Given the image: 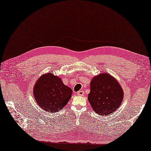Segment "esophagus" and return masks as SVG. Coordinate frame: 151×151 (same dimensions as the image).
I'll use <instances>...</instances> for the list:
<instances>
[{"label": "esophagus", "mask_w": 151, "mask_h": 151, "mask_svg": "<svg viewBox=\"0 0 151 151\" xmlns=\"http://www.w3.org/2000/svg\"><path fill=\"white\" fill-rule=\"evenodd\" d=\"M84 91H79L78 92H77V94L79 96H83L84 95Z\"/></svg>", "instance_id": "esophagus-1"}]
</instances>
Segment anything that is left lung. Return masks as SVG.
<instances>
[{"label": "left lung", "instance_id": "obj_1", "mask_svg": "<svg viewBox=\"0 0 151 151\" xmlns=\"http://www.w3.org/2000/svg\"><path fill=\"white\" fill-rule=\"evenodd\" d=\"M88 100L98 115H108L119 108L123 93L118 82L108 74L95 76L90 83Z\"/></svg>", "mask_w": 151, "mask_h": 151}]
</instances>
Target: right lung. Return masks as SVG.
<instances>
[{
  "label": "right lung",
  "instance_id": "add662e5",
  "mask_svg": "<svg viewBox=\"0 0 151 151\" xmlns=\"http://www.w3.org/2000/svg\"><path fill=\"white\" fill-rule=\"evenodd\" d=\"M72 91L61 79L51 73L42 76L34 87L36 101L45 111L57 112L64 107L72 96Z\"/></svg>",
  "mask_w": 151,
  "mask_h": 151
}]
</instances>
